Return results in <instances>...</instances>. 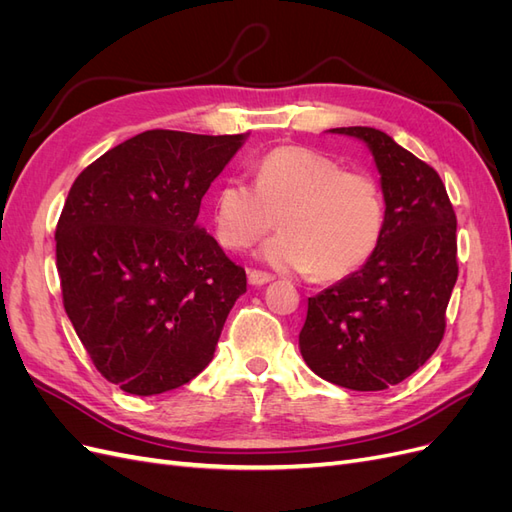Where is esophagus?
I'll return each mask as SVG.
<instances>
[{"instance_id": "34e87169", "label": "esophagus", "mask_w": 512, "mask_h": 512, "mask_svg": "<svg viewBox=\"0 0 512 512\" xmlns=\"http://www.w3.org/2000/svg\"><path fill=\"white\" fill-rule=\"evenodd\" d=\"M247 280H250L252 286H262L273 280V275L267 273V271H258V269H252L250 273H247Z\"/></svg>"}]
</instances>
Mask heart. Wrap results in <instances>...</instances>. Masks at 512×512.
I'll list each match as a JSON object with an SVG mask.
<instances>
[{"mask_svg": "<svg viewBox=\"0 0 512 512\" xmlns=\"http://www.w3.org/2000/svg\"><path fill=\"white\" fill-rule=\"evenodd\" d=\"M386 196L380 179L307 147L286 145L256 164V183L222 181L213 200L215 232L230 250H245L277 226L265 247L271 265L312 271L337 282L374 256L386 228Z\"/></svg>", "mask_w": 512, "mask_h": 512, "instance_id": "heart-1", "label": "heart"}]
</instances>
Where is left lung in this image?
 <instances>
[{
  "instance_id": "8db88e82",
  "label": "left lung",
  "mask_w": 512,
  "mask_h": 512,
  "mask_svg": "<svg viewBox=\"0 0 512 512\" xmlns=\"http://www.w3.org/2000/svg\"><path fill=\"white\" fill-rule=\"evenodd\" d=\"M374 153L386 196L384 237L363 269L307 301L305 363L352 391H384L440 346L457 282V218L440 175L376 128H333Z\"/></svg>"
}]
</instances>
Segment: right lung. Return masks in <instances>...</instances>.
<instances>
[{
    "mask_svg": "<svg viewBox=\"0 0 512 512\" xmlns=\"http://www.w3.org/2000/svg\"><path fill=\"white\" fill-rule=\"evenodd\" d=\"M243 134L147 130L91 162L55 228L66 314L100 374L132 395L196 378L247 288L196 224Z\"/></svg>",
    "mask_w": 512,
    "mask_h": 512,
    "instance_id": "1",
    "label": "right lung"
}]
</instances>
